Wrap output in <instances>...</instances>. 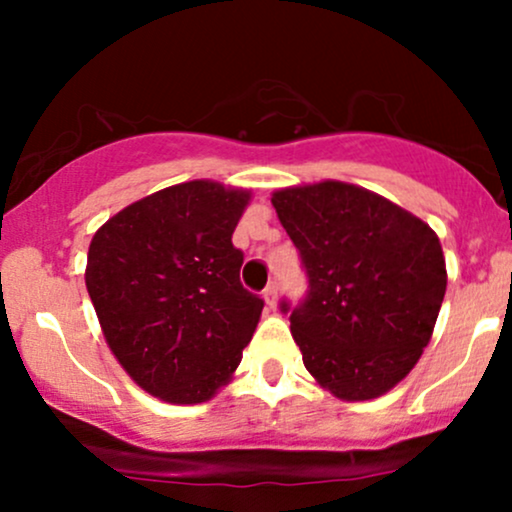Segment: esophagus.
I'll use <instances>...</instances> for the list:
<instances>
[{
	"label": "esophagus",
	"mask_w": 512,
	"mask_h": 512,
	"mask_svg": "<svg viewBox=\"0 0 512 512\" xmlns=\"http://www.w3.org/2000/svg\"><path fill=\"white\" fill-rule=\"evenodd\" d=\"M264 303H267L269 310L276 308V301H279V289H276V284H269L267 289H264Z\"/></svg>",
	"instance_id": "obj_1"
}]
</instances>
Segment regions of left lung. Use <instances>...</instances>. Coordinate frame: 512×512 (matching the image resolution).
I'll return each instance as SVG.
<instances>
[{
  "label": "left lung",
  "instance_id": "left-lung-1",
  "mask_svg": "<svg viewBox=\"0 0 512 512\" xmlns=\"http://www.w3.org/2000/svg\"><path fill=\"white\" fill-rule=\"evenodd\" d=\"M272 204L308 274V296L291 310L308 373L344 402L390 392L431 342L448 286L436 231L339 180L284 187Z\"/></svg>",
  "mask_w": 512,
  "mask_h": 512
}]
</instances>
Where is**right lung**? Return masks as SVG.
<instances>
[{"mask_svg":"<svg viewBox=\"0 0 512 512\" xmlns=\"http://www.w3.org/2000/svg\"><path fill=\"white\" fill-rule=\"evenodd\" d=\"M250 190L190 180L108 219L88 245L86 289L105 342L142 390L202 404L228 385L264 301L240 284L231 236Z\"/></svg>","mask_w":512,"mask_h":512,"instance_id":"obj_1","label":"right lung"}]
</instances>
